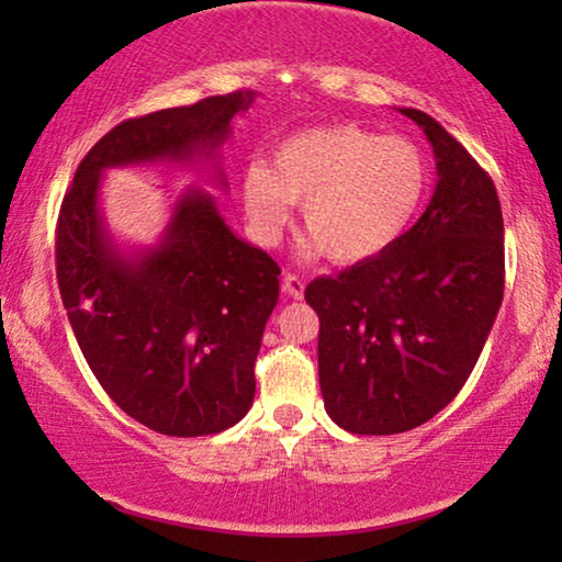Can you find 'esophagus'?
<instances>
[{
  "label": "esophagus",
  "instance_id": "obj_1",
  "mask_svg": "<svg viewBox=\"0 0 562 562\" xmlns=\"http://www.w3.org/2000/svg\"><path fill=\"white\" fill-rule=\"evenodd\" d=\"M283 291H286L291 299H302L304 296V281L294 273H283Z\"/></svg>",
  "mask_w": 562,
  "mask_h": 562
}]
</instances>
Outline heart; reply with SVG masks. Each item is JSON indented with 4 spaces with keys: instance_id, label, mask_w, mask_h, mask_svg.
I'll return each mask as SVG.
<instances>
[{
    "instance_id": "obj_1",
    "label": "heart",
    "mask_w": 562,
    "mask_h": 562,
    "mask_svg": "<svg viewBox=\"0 0 562 562\" xmlns=\"http://www.w3.org/2000/svg\"><path fill=\"white\" fill-rule=\"evenodd\" d=\"M429 160L406 137L337 122L283 137L266 166L243 176V206L258 240L276 243L289 204L302 206L306 250L335 266L389 256L417 225L429 196Z\"/></svg>"
}]
</instances>
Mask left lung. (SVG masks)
I'll use <instances>...</instances> for the list:
<instances>
[{
    "instance_id": "left-lung-1",
    "label": "left lung",
    "mask_w": 562,
    "mask_h": 562,
    "mask_svg": "<svg viewBox=\"0 0 562 562\" xmlns=\"http://www.w3.org/2000/svg\"><path fill=\"white\" fill-rule=\"evenodd\" d=\"M437 187L389 256L314 279L319 389L337 427L396 435L442 412L471 375L504 299V220L491 176L429 114Z\"/></svg>"
}]
</instances>
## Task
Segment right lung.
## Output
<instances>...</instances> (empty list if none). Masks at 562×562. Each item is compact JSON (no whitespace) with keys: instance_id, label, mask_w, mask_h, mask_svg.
<instances>
[{"instance_id":"1","label":"right lung","mask_w":562,"mask_h":562,"mask_svg":"<svg viewBox=\"0 0 562 562\" xmlns=\"http://www.w3.org/2000/svg\"><path fill=\"white\" fill-rule=\"evenodd\" d=\"M252 99L233 91L120 122L83 156L60 204L56 276L68 322L112 402L153 432L217 435L248 414L281 268L240 240L202 189L176 199L158 245L122 252L99 183L117 166L217 160ZM214 176L227 187L217 164Z\"/></svg>"}]
</instances>
